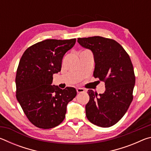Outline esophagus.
Instances as JSON below:
<instances>
[{
  "label": "esophagus",
  "instance_id": "esophagus-1",
  "mask_svg": "<svg viewBox=\"0 0 151 151\" xmlns=\"http://www.w3.org/2000/svg\"><path fill=\"white\" fill-rule=\"evenodd\" d=\"M76 91H77L78 93H85V90L84 88H76Z\"/></svg>",
  "mask_w": 151,
  "mask_h": 151
}]
</instances>
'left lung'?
I'll return each instance as SVG.
<instances>
[{"label": "left lung", "mask_w": 151, "mask_h": 151, "mask_svg": "<svg viewBox=\"0 0 151 151\" xmlns=\"http://www.w3.org/2000/svg\"><path fill=\"white\" fill-rule=\"evenodd\" d=\"M77 42L92 51L95 63L93 75L105 83L103 94L88 91L86 118L99 127H110L122 119L133 99L135 76L131 58L114 40L96 36L78 38Z\"/></svg>", "instance_id": "left-lung-1"}]
</instances>
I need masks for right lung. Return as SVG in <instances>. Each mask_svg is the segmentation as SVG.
<instances>
[{
	"label": "right lung",
	"instance_id": "add662e5",
	"mask_svg": "<svg viewBox=\"0 0 151 151\" xmlns=\"http://www.w3.org/2000/svg\"><path fill=\"white\" fill-rule=\"evenodd\" d=\"M76 39H47L24 51L15 82L17 99L28 119L43 129L58 126L65 118L66 106L75 98L73 87L51 85L52 75L61 70L63 58L75 45Z\"/></svg>",
	"mask_w": 151,
	"mask_h": 151
}]
</instances>
